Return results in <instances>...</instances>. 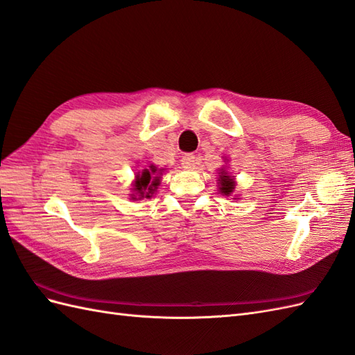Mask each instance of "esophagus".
<instances>
[{
    "label": "esophagus",
    "instance_id": "obj_1",
    "mask_svg": "<svg viewBox=\"0 0 355 355\" xmlns=\"http://www.w3.org/2000/svg\"><path fill=\"white\" fill-rule=\"evenodd\" d=\"M180 164H182V167H184V168L191 170V168H194V167H196V164H197V158H196V155H193V154H187V155L182 157V159H180Z\"/></svg>",
    "mask_w": 355,
    "mask_h": 355
}]
</instances>
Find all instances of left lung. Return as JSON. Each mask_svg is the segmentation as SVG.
Listing matches in <instances>:
<instances>
[{"label":"left lung","mask_w":355,"mask_h":355,"mask_svg":"<svg viewBox=\"0 0 355 355\" xmlns=\"http://www.w3.org/2000/svg\"><path fill=\"white\" fill-rule=\"evenodd\" d=\"M221 182H219V184H221V193L223 194H225V196H228V194H232V191L234 189V180L230 178V176H227L225 175V171H223L221 173V179H219Z\"/></svg>","instance_id":"obj_1"}]
</instances>
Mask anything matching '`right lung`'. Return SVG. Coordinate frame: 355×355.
Returning <instances> with one entry per match:
<instances>
[{
    "mask_svg": "<svg viewBox=\"0 0 355 355\" xmlns=\"http://www.w3.org/2000/svg\"><path fill=\"white\" fill-rule=\"evenodd\" d=\"M159 185V178L157 176V167L150 166L149 168H145L140 175H137L136 184H134V191L139 196V198L146 197L149 198L150 194H154V191ZM136 198V197H132Z\"/></svg>",
    "mask_w": 355,
    "mask_h": 355,
    "instance_id": "right-lung-1",
    "label": "right lung"
}]
</instances>
